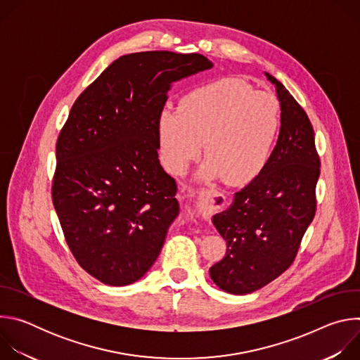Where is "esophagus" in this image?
Wrapping results in <instances>:
<instances>
[{"label": "esophagus", "instance_id": "esophagus-1", "mask_svg": "<svg viewBox=\"0 0 360 360\" xmlns=\"http://www.w3.org/2000/svg\"><path fill=\"white\" fill-rule=\"evenodd\" d=\"M222 202H224V195L214 189H210L207 192H202L200 196L196 200H193L192 212L196 218H207L211 210L218 208Z\"/></svg>", "mask_w": 360, "mask_h": 360}]
</instances>
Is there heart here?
<instances>
[{
	"instance_id": "heart-1",
	"label": "heart",
	"mask_w": 360,
	"mask_h": 360,
	"mask_svg": "<svg viewBox=\"0 0 360 360\" xmlns=\"http://www.w3.org/2000/svg\"><path fill=\"white\" fill-rule=\"evenodd\" d=\"M281 128L278 99L239 78H221L185 94L179 108L158 115V143L165 168L182 174L205 141L208 160L199 179L222 176L229 185L253 181L266 167Z\"/></svg>"
}]
</instances>
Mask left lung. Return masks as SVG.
Segmentation results:
<instances>
[{"label": "left lung", "instance_id": "1", "mask_svg": "<svg viewBox=\"0 0 360 360\" xmlns=\"http://www.w3.org/2000/svg\"><path fill=\"white\" fill-rule=\"evenodd\" d=\"M265 75L281 104L276 146L265 169L235 193L225 211L212 217L228 246L210 275L232 295L252 293L282 275L316 211L321 162L312 124L289 91L271 74Z\"/></svg>", "mask_w": 360, "mask_h": 360}]
</instances>
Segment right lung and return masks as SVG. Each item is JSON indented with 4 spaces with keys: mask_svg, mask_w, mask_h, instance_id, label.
<instances>
[{
    "mask_svg": "<svg viewBox=\"0 0 360 360\" xmlns=\"http://www.w3.org/2000/svg\"><path fill=\"white\" fill-rule=\"evenodd\" d=\"M214 64L200 54L120 57L75 101L57 141L53 202L79 266L125 286L157 261L179 215L158 160V115L172 84Z\"/></svg>",
    "mask_w": 360,
    "mask_h": 360,
    "instance_id": "obj_1",
    "label": "right lung"
}]
</instances>
